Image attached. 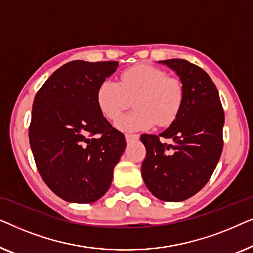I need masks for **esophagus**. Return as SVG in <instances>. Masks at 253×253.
Returning a JSON list of instances; mask_svg holds the SVG:
<instances>
[{"label": "esophagus", "instance_id": "1", "mask_svg": "<svg viewBox=\"0 0 253 253\" xmlns=\"http://www.w3.org/2000/svg\"><path fill=\"white\" fill-rule=\"evenodd\" d=\"M138 139H139V136H138V134H126V140L127 144L132 143V141Z\"/></svg>", "mask_w": 253, "mask_h": 253}]
</instances>
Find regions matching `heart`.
Segmentation results:
<instances>
[{"instance_id":"1","label":"heart","mask_w":253,"mask_h":253,"mask_svg":"<svg viewBox=\"0 0 253 253\" xmlns=\"http://www.w3.org/2000/svg\"><path fill=\"white\" fill-rule=\"evenodd\" d=\"M184 87L176 77L160 68L139 64L121 74L120 83L106 79L96 93L99 108L110 121L120 119L133 100L134 110L117 122L123 131L148 130L157 122L167 126L181 110Z\"/></svg>"}]
</instances>
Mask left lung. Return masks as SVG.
<instances>
[{"label":"left lung","instance_id":"left-lung-1","mask_svg":"<svg viewBox=\"0 0 253 253\" xmlns=\"http://www.w3.org/2000/svg\"><path fill=\"white\" fill-rule=\"evenodd\" d=\"M176 72L184 87L178 115L159 136L141 134L146 158L141 175L152 195L182 202L209 182L222 153L224 112L219 92L202 68L185 60L159 61ZM171 137L174 144L158 138Z\"/></svg>","mask_w":253,"mask_h":253}]
</instances>
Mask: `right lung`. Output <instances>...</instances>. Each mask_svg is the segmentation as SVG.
Listing matches in <instances>:
<instances>
[{
  "label": "right lung",
  "mask_w": 253,
  "mask_h": 253,
  "mask_svg": "<svg viewBox=\"0 0 253 253\" xmlns=\"http://www.w3.org/2000/svg\"><path fill=\"white\" fill-rule=\"evenodd\" d=\"M119 62L72 61L57 69L37 93L29 129L39 174L55 195L93 203L108 191L126 150L123 133L99 108L100 84Z\"/></svg>",
  "instance_id": "obj_1"
}]
</instances>
